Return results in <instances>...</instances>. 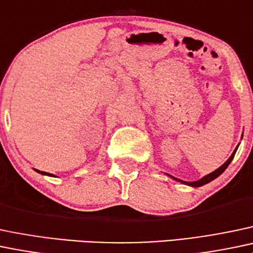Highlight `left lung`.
Listing matches in <instances>:
<instances>
[{
    "label": "left lung",
    "mask_w": 253,
    "mask_h": 253,
    "mask_svg": "<svg viewBox=\"0 0 253 253\" xmlns=\"http://www.w3.org/2000/svg\"><path fill=\"white\" fill-rule=\"evenodd\" d=\"M238 147H239V145H238ZM238 147H236L235 150L233 151V154H232V155H230V158L228 159V160L225 161L224 164L222 165V166H220V167H218V169H216V171L211 172V173H209V174H207V175H205V177L201 178V179H199V180H195V182H185V180L178 179V178H175V177H173V175H171V174H169V177L172 178V179L177 180V182H180V183H183V184L190 185V187H194V188L201 187V185H205V184H207V183H210V182H211V180L216 179V178L218 177V175H220V174L223 173V172L225 171V169H227V167L229 166V164H230V162H232V160H233V159H234V155H235L236 150H238Z\"/></svg>",
    "instance_id": "1"
}]
</instances>
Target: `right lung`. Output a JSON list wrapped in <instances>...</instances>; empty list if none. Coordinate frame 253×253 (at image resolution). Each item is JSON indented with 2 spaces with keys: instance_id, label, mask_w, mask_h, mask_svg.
I'll return each instance as SVG.
<instances>
[{
  "instance_id": "right-lung-1",
  "label": "right lung",
  "mask_w": 253,
  "mask_h": 253,
  "mask_svg": "<svg viewBox=\"0 0 253 253\" xmlns=\"http://www.w3.org/2000/svg\"><path fill=\"white\" fill-rule=\"evenodd\" d=\"M36 172H39V173H41V174H43V175H52L53 177V174L52 173H47V172H42V171H39V169H35Z\"/></svg>"
}]
</instances>
